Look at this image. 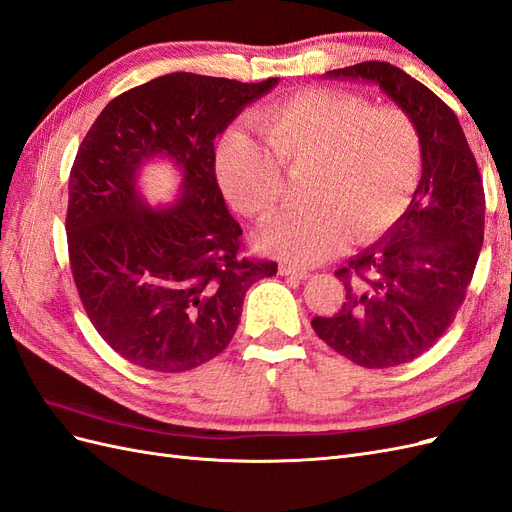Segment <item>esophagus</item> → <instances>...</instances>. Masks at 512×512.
Instances as JSON below:
<instances>
[{"label": "esophagus", "mask_w": 512, "mask_h": 512, "mask_svg": "<svg viewBox=\"0 0 512 512\" xmlns=\"http://www.w3.org/2000/svg\"><path fill=\"white\" fill-rule=\"evenodd\" d=\"M280 275H286V277H297V280H307V277H309V271L299 269V267H294V265H290V262H282V265H280Z\"/></svg>", "instance_id": "esophagus-1"}]
</instances>
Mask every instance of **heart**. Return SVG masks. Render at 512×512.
Instances as JSON below:
<instances>
[{
  "label": "heart",
  "instance_id": "1",
  "mask_svg": "<svg viewBox=\"0 0 512 512\" xmlns=\"http://www.w3.org/2000/svg\"><path fill=\"white\" fill-rule=\"evenodd\" d=\"M267 145L232 128L215 170L228 200L267 220L282 200L284 173L305 170L307 205L282 213L260 232L267 252L297 265L333 256L350 235L369 239L406 209L421 179V136L399 106H369L361 96L309 87L260 113Z\"/></svg>",
  "mask_w": 512,
  "mask_h": 512
}]
</instances>
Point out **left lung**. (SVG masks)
Returning <instances> with one entry per match:
<instances>
[{
    "label": "left lung",
    "mask_w": 512,
    "mask_h": 512,
    "mask_svg": "<svg viewBox=\"0 0 512 512\" xmlns=\"http://www.w3.org/2000/svg\"><path fill=\"white\" fill-rule=\"evenodd\" d=\"M327 79L378 85L421 136L423 173L404 215L335 275L346 299L312 327L352 363L384 369L429 350L466 299L485 237V192L457 115L386 61L329 70Z\"/></svg>",
    "instance_id": "left-lung-1"
}]
</instances>
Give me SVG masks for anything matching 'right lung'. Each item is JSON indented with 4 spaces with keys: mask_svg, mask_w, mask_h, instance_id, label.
Instances as JSON below:
<instances>
[{
    "mask_svg": "<svg viewBox=\"0 0 512 512\" xmlns=\"http://www.w3.org/2000/svg\"><path fill=\"white\" fill-rule=\"evenodd\" d=\"M280 83L173 72L104 106L68 183V254L85 312L123 359L177 374L218 356L237 331L245 292L277 273L243 254L239 222L215 179V136ZM182 177L170 206L137 188L145 163Z\"/></svg>",
    "mask_w": 512,
    "mask_h": 512,
    "instance_id": "1",
    "label": "right lung"
}]
</instances>
